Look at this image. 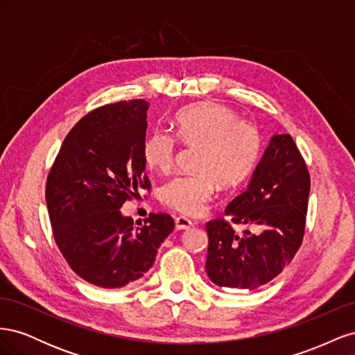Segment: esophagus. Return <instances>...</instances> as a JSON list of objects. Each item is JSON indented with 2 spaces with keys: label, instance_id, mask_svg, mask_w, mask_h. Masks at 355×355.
Here are the masks:
<instances>
[{
  "label": "esophagus",
  "instance_id": "34e87169",
  "mask_svg": "<svg viewBox=\"0 0 355 355\" xmlns=\"http://www.w3.org/2000/svg\"><path fill=\"white\" fill-rule=\"evenodd\" d=\"M175 223H176V230H188L192 227V225H194L192 223V220H189L185 216H178L175 219Z\"/></svg>",
  "mask_w": 355,
  "mask_h": 355
}]
</instances>
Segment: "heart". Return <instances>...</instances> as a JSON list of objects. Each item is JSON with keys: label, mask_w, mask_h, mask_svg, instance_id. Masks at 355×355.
<instances>
[{"label": "heart", "mask_w": 355, "mask_h": 355, "mask_svg": "<svg viewBox=\"0 0 355 355\" xmlns=\"http://www.w3.org/2000/svg\"><path fill=\"white\" fill-rule=\"evenodd\" d=\"M175 137L154 132L144 145L148 167L167 175L173 170L178 143L197 148L196 173L178 176L161 189L168 209L197 216L213 200L220 184L237 188L249 179L262 154V135L252 121L240 120L234 110L213 102L188 106L175 116Z\"/></svg>", "instance_id": "1"}]
</instances>
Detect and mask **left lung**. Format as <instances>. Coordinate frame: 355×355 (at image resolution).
Instances as JSON below:
<instances>
[{"instance_id": "left-lung-1", "label": "left lung", "mask_w": 355, "mask_h": 355, "mask_svg": "<svg viewBox=\"0 0 355 355\" xmlns=\"http://www.w3.org/2000/svg\"><path fill=\"white\" fill-rule=\"evenodd\" d=\"M309 171L290 135H275L257 164L250 185L225 209L228 220L206 223V272L228 288H256L283 271L304 241ZM234 224H254L259 233L237 234Z\"/></svg>"}]
</instances>
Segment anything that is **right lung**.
Listing matches in <instances>:
<instances>
[{
	"label": "right lung",
	"mask_w": 355,
	"mask_h": 355,
	"mask_svg": "<svg viewBox=\"0 0 355 355\" xmlns=\"http://www.w3.org/2000/svg\"><path fill=\"white\" fill-rule=\"evenodd\" d=\"M142 99L99 106L67 135L46 182L53 237L71 270L103 288L124 287L154 265L158 247L173 231L167 213H149L135 227L120 209L145 173L146 111Z\"/></svg>",
	"instance_id": "add662e5"
}]
</instances>
